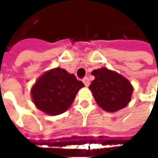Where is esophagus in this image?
Listing matches in <instances>:
<instances>
[{
  "label": "esophagus",
  "mask_w": 158,
  "mask_h": 158,
  "mask_svg": "<svg viewBox=\"0 0 158 158\" xmlns=\"http://www.w3.org/2000/svg\"><path fill=\"white\" fill-rule=\"evenodd\" d=\"M82 81H83V83L85 84V86H86V87H89V84H90V82H89V79L88 77H85L84 79H82Z\"/></svg>",
  "instance_id": "obj_1"
}]
</instances>
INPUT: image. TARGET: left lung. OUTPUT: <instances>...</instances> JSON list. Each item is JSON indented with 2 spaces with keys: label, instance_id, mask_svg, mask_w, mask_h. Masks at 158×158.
Listing matches in <instances>:
<instances>
[{
  "label": "left lung",
  "instance_id": "8db88e82",
  "mask_svg": "<svg viewBox=\"0 0 158 158\" xmlns=\"http://www.w3.org/2000/svg\"><path fill=\"white\" fill-rule=\"evenodd\" d=\"M92 75L95 79L89 89L100 108L108 112H116L128 104L133 88L126 78L107 68L95 69Z\"/></svg>",
  "mask_w": 158,
  "mask_h": 158
}]
</instances>
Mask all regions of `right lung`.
<instances>
[{
  "label": "right lung",
  "mask_w": 158,
  "mask_h": 158,
  "mask_svg": "<svg viewBox=\"0 0 158 158\" xmlns=\"http://www.w3.org/2000/svg\"><path fill=\"white\" fill-rule=\"evenodd\" d=\"M84 84L74 74L57 68L47 71L31 89L34 104L49 115H60L70 107Z\"/></svg>",
  "instance_id": "add662e5"
}]
</instances>
